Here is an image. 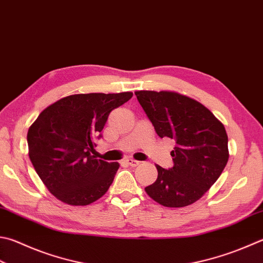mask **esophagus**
Wrapping results in <instances>:
<instances>
[{
	"mask_svg": "<svg viewBox=\"0 0 263 263\" xmlns=\"http://www.w3.org/2000/svg\"><path fill=\"white\" fill-rule=\"evenodd\" d=\"M126 162L128 163V165H129V166H132V167H136V166H138V165H140V161H137V160H134V159H130V158H129V159H127L126 160Z\"/></svg>",
	"mask_w": 263,
	"mask_h": 263,
	"instance_id": "obj_1",
	"label": "esophagus"
}]
</instances>
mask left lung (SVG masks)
Returning a JSON list of instances; mask_svg holds the SVG:
<instances>
[{
    "instance_id": "1",
    "label": "left lung",
    "mask_w": 263,
    "mask_h": 263,
    "mask_svg": "<svg viewBox=\"0 0 263 263\" xmlns=\"http://www.w3.org/2000/svg\"><path fill=\"white\" fill-rule=\"evenodd\" d=\"M137 101L158 136L175 141L174 166H157L158 177L145 191L158 204L184 207L204 196L229 159L224 126L202 104L173 91H136Z\"/></svg>"
}]
</instances>
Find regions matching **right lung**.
Masks as SVG:
<instances>
[{
    "label": "right lung",
    "instance_id": "1",
    "mask_svg": "<svg viewBox=\"0 0 263 263\" xmlns=\"http://www.w3.org/2000/svg\"><path fill=\"white\" fill-rule=\"evenodd\" d=\"M133 92L79 93L64 97L40 113L27 133L34 170L57 199L86 206L105 195L118 162L91 156L112 110Z\"/></svg>",
    "mask_w": 263,
    "mask_h": 263
}]
</instances>
